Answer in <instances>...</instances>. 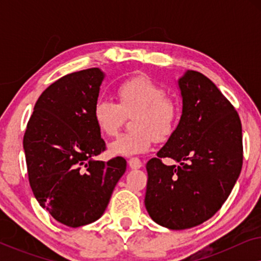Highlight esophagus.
I'll list each match as a JSON object with an SVG mask.
<instances>
[{
    "label": "esophagus",
    "instance_id": "34e87169",
    "mask_svg": "<svg viewBox=\"0 0 261 261\" xmlns=\"http://www.w3.org/2000/svg\"><path fill=\"white\" fill-rule=\"evenodd\" d=\"M128 165H129L130 169L137 170V169H140V167L142 166V163L139 158H130V159H128Z\"/></svg>",
    "mask_w": 261,
    "mask_h": 261
}]
</instances>
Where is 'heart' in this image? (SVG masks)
I'll list each match as a JSON object with an SVG mask.
<instances>
[{
	"label": "heart",
	"mask_w": 261,
	"mask_h": 261,
	"mask_svg": "<svg viewBox=\"0 0 261 261\" xmlns=\"http://www.w3.org/2000/svg\"><path fill=\"white\" fill-rule=\"evenodd\" d=\"M117 105L108 99L96 101L92 109L96 127L103 135L114 137L132 116L134 130L121 134L109 145L114 155L130 156L147 152L154 142L171 135L179 120L180 107L173 97L147 76H134L116 87Z\"/></svg>",
	"instance_id": "heart-1"
}]
</instances>
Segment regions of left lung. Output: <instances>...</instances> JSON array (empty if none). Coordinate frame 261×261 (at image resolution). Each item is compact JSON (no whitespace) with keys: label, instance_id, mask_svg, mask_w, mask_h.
Here are the masks:
<instances>
[{"label":"left lung","instance_id":"obj_1","mask_svg":"<svg viewBox=\"0 0 261 261\" xmlns=\"http://www.w3.org/2000/svg\"><path fill=\"white\" fill-rule=\"evenodd\" d=\"M179 123L156 158L146 164L145 206L151 219L173 230L209 220L230 195L242 167L239 114L215 84L197 71L178 80ZM163 158L180 163L167 167Z\"/></svg>","mask_w":261,"mask_h":261}]
</instances>
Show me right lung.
Listing matches in <instances>:
<instances>
[{"instance_id": "add662e5", "label": "right lung", "mask_w": 261, "mask_h": 261, "mask_svg": "<svg viewBox=\"0 0 261 261\" xmlns=\"http://www.w3.org/2000/svg\"><path fill=\"white\" fill-rule=\"evenodd\" d=\"M105 73L92 67L66 74L40 95L23 137L28 179L42 208L76 228L103 215L127 162L92 158L106 151L92 109Z\"/></svg>"}]
</instances>
